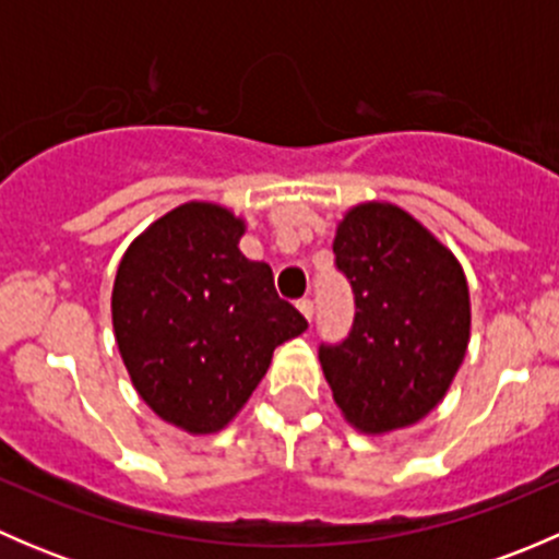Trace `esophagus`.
Listing matches in <instances>:
<instances>
[{
    "label": "esophagus",
    "instance_id": "1",
    "mask_svg": "<svg viewBox=\"0 0 559 559\" xmlns=\"http://www.w3.org/2000/svg\"><path fill=\"white\" fill-rule=\"evenodd\" d=\"M297 308H300V313L306 316L308 321H311V316H313V300H311V297H302V300H297Z\"/></svg>",
    "mask_w": 559,
    "mask_h": 559
}]
</instances>
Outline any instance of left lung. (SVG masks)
<instances>
[{"instance_id":"1","label":"left lung","mask_w":559,"mask_h":559,"mask_svg":"<svg viewBox=\"0 0 559 559\" xmlns=\"http://www.w3.org/2000/svg\"><path fill=\"white\" fill-rule=\"evenodd\" d=\"M332 251L354 292L348 335L319 346L332 397L362 432L414 425L447 394L465 357V275L416 218L381 202L354 207Z\"/></svg>"}]
</instances>
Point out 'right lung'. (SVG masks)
Masks as SVG:
<instances>
[{
    "mask_svg": "<svg viewBox=\"0 0 559 559\" xmlns=\"http://www.w3.org/2000/svg\"><path fill=\"white\" fill-rule=\"evenodd\" d=\"M243 222L189 202L151 224L118 264L112 330L140 397L165 421L216 432L243 408L275 346L306 316L273 270L240 253Z\"/></svg>",
    "mask_w": 559,
    "mask_h": 559,
    "instance_id": "right-lung-1",
    "label": "right lung"
}]
</instances>
